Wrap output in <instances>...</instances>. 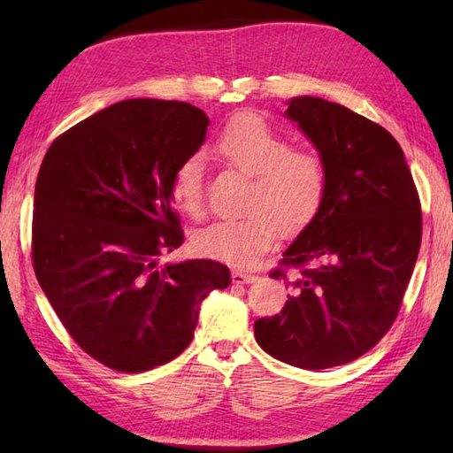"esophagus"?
Segmentation results:
<instances>
[{
	"label": "esophagus",
	"mask_w": 453,
	"mask_h": 453,
	"mask_svg": "<svg viewBox=\"0 0 453 453\" xmlns=\"http://www.w3.org/2000/svg\"><path fill=\"white\" fill-rule=\"evenodd\" d=\"M232 280H234V284H251L257 280V276L251 273H245V271H234Z\"/></svg>",
	"instance_id": "34e87169"
}]
</instances>
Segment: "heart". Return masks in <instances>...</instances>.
Listing matches in <instances>:
<instances>
[{
  "instance_id": "1",
  "label": "heart",
  "mask_w": 453,
  "mask_h": 453,
  "mask_svg": "<svg viewBox=\"0 0 453 453\" xmlns=\"http://www.w3.org/2000/svg\"><path fill=\"white\" fill-rule=\"evenodd\" d=\"M211 151L227 165L251 177L245 216L218 219L195 235L200 255L247 266L265 253L278 229L284 234L305 227L319 211L329 173L313 148L290 146L280 130L257 114H239L219 130ZM171 198L188 216L204 210V165L200 157L182 159L173 171Z\"/></svg>"
}]
</instances>
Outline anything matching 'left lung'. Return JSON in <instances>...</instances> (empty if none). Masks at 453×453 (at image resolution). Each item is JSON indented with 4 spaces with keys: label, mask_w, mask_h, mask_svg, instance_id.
Listing matches in <instances>:
<instances>
[{
    "label": "left lung",
    "mask_w": 453,
    "mask_h": 453,
    "mask_svg": "<svg viewBox=\"0 0 453 453\" xmlns=\"http://www.w3.org/2000/svg\"><path fill=\"white\" fill-rule=\"evenodd\" d=\"M286 114L319 150L329 185L271 273L292 294L255 321V339L286 364L325 370L360 358L395 323L420 249V198L380 124L319 97H296Z\"/></svg>",
    "instance_id": "1"
}]
</instances>
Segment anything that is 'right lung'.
I'll list each match as a JSON object with an SVG mask.
<instances>
[{
  "mask_svg": "<svg viewBox=\"0 0 453 453\" xmlns=\"http://www.w3.org/2000/svg\"><path fill=\"white\" fill-rule=\"evenodd\" d=\"M182 101L128 99L75 124L48 148L33 211V266L83 352L138 373L190 344L204 297L229 286L208 258L157 265L185 242L171 177L206 138Z\"/></svg>",
  "mask_w": 453,
  "mask_h": 453,
  "instance_id": "add662e5",
  "label": "right lung"
}]
</instances>
